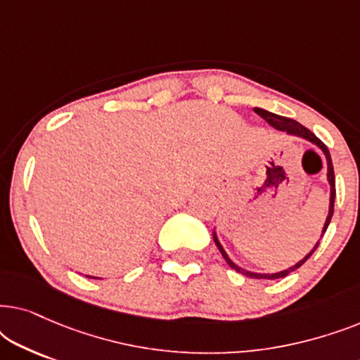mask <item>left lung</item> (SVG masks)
<instances>
[{
  "mask_svg": "<svg viewBox=\"0 0 360 360\" xmlns=\"http://www.w3.org/2000/svg\"><path fill=\"white\" fill-rule=\"evenodd\" d=\"M254 112H255V115H259L260 117H262V120H264L265 122H269L270 126L275 127V129H278V131H287L288 134L304 137V139H308L309 142H313V144H316V146L319 147V149H321V150L324 152V155H326V160H328V180H329V185H331V203H329V214H328V219H326V223H324V228H323V233H326L328 226H329V223H331V218H333V213H334V198H336V179H334V169H333L331 154H329L326 144H324V142H323L321 139H318V137L314 136L313 132L308 129V127H304V126L300 124L298 121L290 120V117H285V116L274 115V112H269V111H265V110H260V108H254ZM213 239H214L216 245H218L219 252L223 254V257H224L226 262H228L234 270H238V272L244 274L245 277H250V278H267V280L283 278V277H287V275H288L290 272H293V270H297V269L302 267V265H303L304 262H307V260H308L309 257H311L313 252H314V250H316L318 244H319V243H318L316 245H314V249L311 250V252H309L303 260H300V262H298L297 265H293V267H290V269H287V270H282V272H278V274L269 275V274H254V272H248V270H243L240 267H238V265H236L234 262H231V259L228 257V254L224 252L223 245L219 244V240H218V238H216V234H213Z\"/></svg>",
  "mask_w": 360,
  "mask_h": 360,
  "instance_id": "left-lung-1",
  "label": "left lung"
}]
</instances>
